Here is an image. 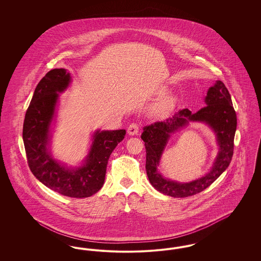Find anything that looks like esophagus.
I'll list each match as a JSON object with an SVG mask.
<instances>
[{
    "mask_svg": "<svg viewBox=\"0 0 261 261\" xmlns=\"http://www.w3.org/2000/svg\"><path fill=\"white\" fill-rule=\"evenodd\" d=\"M139 130H140L139 125L137 124V123H131V124L129 125L128 129H127V132H128V134L130 136H134V135H137L139 133Z\"/></svg>",
    "mask_w": 261,
    "mask_h": 261,
    "instance_id": "1",
    "label": "esophagus"
}]
</instances>
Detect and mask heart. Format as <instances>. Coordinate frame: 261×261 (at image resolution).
I'll use <instances>...</instances> for the list:
<instances>
[{"mask_svg":"<svg viewBox=\"0 0 261 261\" xmlns=\"http://www.w3.org/2000/svg\"><path fill=\"white\" fill-rule=\"evenodd\" d=\"M174 107V99L171 97H167L165 99H162L155 107V112L159 114H166L171 112Z\"/></svg>","mask_w":261,"mask_h":261,"instance_id":"obj_1","label":"heart"}]
</instances>
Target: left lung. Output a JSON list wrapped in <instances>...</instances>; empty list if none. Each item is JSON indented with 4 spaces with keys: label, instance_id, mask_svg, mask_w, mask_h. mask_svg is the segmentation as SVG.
<instances>
[{
    "label": "left lung",
    "instance_id": "obj_1",
    "mask_svg": "<svg viewBox=\"0 0 261 261\" xmlns=\"http://www.w3.org/2000/svg\"><path fill=\"white\" fill-rule=\"evenodd\" d=\"M206 106L196 113L188 109L179 111L162 121H156L143 128L141 138L146 147V170L149 183L159 192L173 198H186L202 192L223 173L233 158L234 138L237 128L236 112L231 96L222 81L210 88L205 97ZM189 121H203L216 131L221 147L219 156L210 174L190 184L181 185L164 179L156 167L170 134Z\"/></svg>",
    "mask_w": 261,
    "mask_h": 261
}]
</instances>
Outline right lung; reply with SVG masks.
<instances>
[{"instance_id":"add662e5","label":"right lung","mask_w":261,"mask_h":261,"mask_svg":"<svg viewBox=\"0 0 261 261\" xmlns=\"http://www.w3.org/2000/svg\"><path fill=\"white\" fill-rule=\"evenodd\" d=\"M69 82L70 74L64 68H55L40 80L25 113L22 138L28 166L38 180L62 196L82 199L103 185L108 161L126 131H97L86 162L79 168L67 169L56 162L47 150L49 130L58 93Z\"/></svg>"}]
</instances>
